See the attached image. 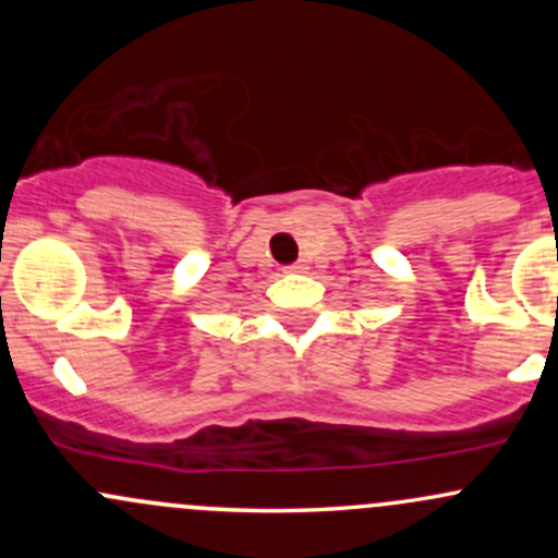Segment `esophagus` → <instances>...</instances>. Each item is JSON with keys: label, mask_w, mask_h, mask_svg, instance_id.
Listing matches in <instances>:
<instances>
[{"label": "esophagus", "mask_w": 558, "mask_h": 558, "mask_svg": "<svg viewBox=\"0 0 558 558\" xmlns=\"http://www.w3.org/2000/svg\"><path fill=\"white\" fill-rule=\"evenodd\" d=\"M305 264H289V267H286V272H291V275H294V272H305Z\"/></svg>", "instance_id": "34e87169"}]
</instances>
